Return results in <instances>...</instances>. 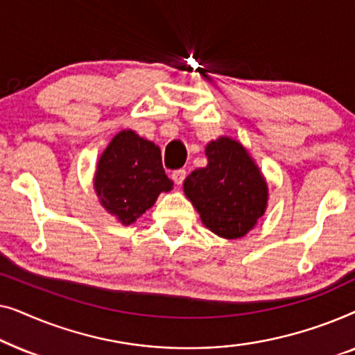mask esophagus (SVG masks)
Wrapping results in <instances>:
<instances>
[{
  "label": "esophagus",
  "instance_id": "esophagus-1",
  "mask_svg": "<svg viewBox=\"0 0 355 355\" xmlns=\"http://www.w3.org/2000/svg\"><path fill=\"white\" fill-rule=\"evenodd\" d=\"M171 178H173V181L179 186V184H182L184 179H186V169H176V171H173Z\"/></svg>",
  "mask_w": 355,
  "mask_h": 355
}]
</instances>
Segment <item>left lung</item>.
<instances>
[{
    "mask_svg": "<svg viewBox=\"0 0 355 355\" xmlns=\"http://www.w3.org/2000/svg\"><path fill=\"white\" fill-rule=\"evenodd\" d=\"M205 155L208 164L189 174L184 192L208 230L225 239H239L263 216L268 186L237 140H211Z\"/></svg>",
    "mask_w": 355,
    "mask_h": 355,
    "instance_id": "left-lung-1",
    "label": "left lung"
}]
</instances>
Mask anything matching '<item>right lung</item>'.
Instances as JSON below:
<instances>
[{"instance_id":"1","label":"right lung","mask_w":355,"mask_h":355,"mask_svg":"<svg viewBox=\"0 0 355 355\" xmlns=\"http://www.w3.org/2000/svg\"><path fill=\"white\" fill-rule=\"evenodd\" d=\"M94 187L106 211L130 225L153 207L159 193L171 191L173 181L164 174L162 150L128 129L101 153Z\"/></svg>"}]
</instances>
